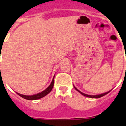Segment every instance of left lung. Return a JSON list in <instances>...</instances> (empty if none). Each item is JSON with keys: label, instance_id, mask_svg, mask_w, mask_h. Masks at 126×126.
<instances>
[{"label": "left lung", "instance_id": "obj_1", "mask_svg": "<svg viewBox=\"0 0 126 126\" xmlns=\"http://www.w3.org/2000/svg\"><path fill=\"white\" fill-rule=\"evenodd\" d=\"M74 88H75V90H77V91H78L79 92H80L82 95H83L86 96V97H90V98H99V97H103V96L105 95H107V94H109L110 91H109V92H106V93H104V94H99V95H88V94H84V93H82V92H81L80 91H79L77 88H76L74 86Z\"/></svg>", "mask_w": 126, "mask_h": 126}]
</instances>
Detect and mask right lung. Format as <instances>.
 Here are the masks:
<instances>
[{
	"instance_id": "right-lung-1",
	"label": "right lung",
	"mask_w": 126,
	"mask_h": 126,
	"mask_svg": "<svg viewBox=\"0 0 126 126\" xmlns=\"http://www.w3.org/2000/svg\"><path fill=\"white\" fill-rule=\"evenodd\" d=\"M54 77H55V76H54ZM54 77H53V80L51 81L50 85H49L45 90L42 91L41 93H38V94H35V95H22V94H18V93H17V94H18L19 96H21V97L24 98V99L27 100H36L39 99L40 98L44 97V96H46V95H47V94H49V92L51 91V90H52V88H53V84H54Z\"/></svg>"
}]
</instances>
